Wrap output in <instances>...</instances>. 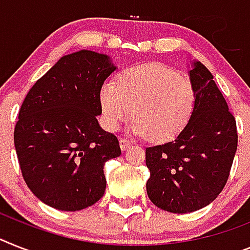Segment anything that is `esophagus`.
Listing matches in <instances>:
<instances>
[{
  "mask_svg": "<svg viewBox=\"0 0 250 250\" xmlns=\"http://www.w3.org/2000/svg\"><path fill=\"white\" fill-rule=\"evenodd\" d=\"M119 145H121L122 150H125L127 147H129L131 142H129L128 140H125V138H121V140H119Z\"/></svg>",
  "mask_w": 250,
  "mask_h": 250,
  "instance_id": "obj_1",
  "label": "esophagus"
}]
</instances>
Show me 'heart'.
Instances as JSON below:
<instances>
[{"instance_id": "obj_1", "label": "heart", "mask_w": 250, "mask_h": 250, "mask_svg": "<svg viewBox=\"0 0 250 250\" xmlns=\"http://www.w3.org/2000/svg\"><path fill=\"white\" fill-rule=\"evenodd\" d=\"M194 89L189 80L161 63L129 67L118 75L117 85L100 89L103 122L109 131L131 118L132 132L156 142L177 137L194 108Z\"/></svg>"}]
</instances>
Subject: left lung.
<instances>
[{
    "instance_id": "8db88e82",
    "label": "left lung",
    "mask_w": 250,
    "mask_h": 250,
    "mask_svg": "<svg viewBox=\"0 0 250 250\" xmlns=\"http://www.w3.org/2000/svg\"><path fill=\"white\" fill-rule=\"evenodd\" d=\"M194 108L174 141L146 148L147 196L159 208L193 212L217 198L230 175L238 147L234 115L201 62L189 71Z\"/></svg>"
}]
</instances>
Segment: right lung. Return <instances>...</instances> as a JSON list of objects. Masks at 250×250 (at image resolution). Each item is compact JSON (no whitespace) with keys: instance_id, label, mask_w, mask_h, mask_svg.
Masks as SVG:
<instances>
[{"instance_id":"right-lung-1","label":"right lung","mask_w":250,"mask_h":250,"mask_svg":"<svg viewBox=\"0 0 250 250\" xmlns=\"http://www.w3.org/2000/svg\"><path fill=\"white\" fill-rule=\"evenodd\" d=\"M114 70L105 54L80 50L61 58L25 96L15 150L25 183L48 206L79 211L104 196V164L121 147L96 115L100 89Z\"/></svg>"}]
</instances>
